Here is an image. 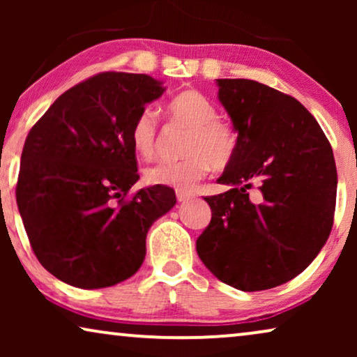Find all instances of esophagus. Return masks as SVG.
<instances>
[{"label":"esophagus","mask_w":357,"mask_h":357,"mask_svg":"<svg viewBox=\"0 0 357 357\" xmlns=\"http://www.w3.org/2000/svg\"><path fill=\"white\" fill-rule=\"evenodd\" d=\"M175 195H177V199H178L180 203H185V202H188V199L193 198V193L185 192V190H177V192H175Z\"/></svg>","instance_id":"esophagus-1"}]
</instances>
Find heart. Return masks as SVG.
<instances>
[{
	"label": "heart",
	"instance_id": "b5f03b06",
	"mask_svg": "<svg viewBox=\"0 0 357 357\" xmlns=\"http://www.w3.org/2000/svg\"><path fill=\"white\" fill-rule=\"evenodd\" d=\"M169 114L175 123L190 130L180 160H164L146 170V180L153 185H167L190 190L206 177L213 165L226 169L237 153V133L231 125L219 120L216 105L198 91H183L169 102ZM131 144L141 158L151 159L159 148L158 114L144 107L136 115L130 131Z\"/></svg>",
	"mask_w": 357,
	"mask_h": 357
}]
</instances>
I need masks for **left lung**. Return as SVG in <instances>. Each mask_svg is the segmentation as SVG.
Masks as SVG:
<instances>
[{
	"label": "left lung",
	"instance_id": "obj_1",
	"mask_svg": "<svg viewBox=\"0 0 357 357\" xmlns=\"http://www.w3.org/2000/svg\"><path fill=\"white\" fill-rule=\"evenodd\" d=\"M237 131V153L206 197L211 221L197 238L204 266L241 291H265L301 275L331 232L336 165L314 115L273 87L218 79ZM254 195L250 197V190Z\"/></svg>",
	"mask_w": 357,
	"mask_h": 357
}]
</instances>
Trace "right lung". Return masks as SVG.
Returning <instances> with one entry per match:
<instances>
[{
	"instance_id": "right-lung-1",
	"label": "right lung",
	"mask_w": 357,
	"mask_h": 357,
	"mask_svg": "<svg viewBox=\"0 0 357 357\" xmlns=\"http://www.w3.org/2000/svg\"><path fill=\"white\" fill-rule=\"evenodd\" d=\"M148 75L105 71L73 86L29 131L16 202L40 265L66 284L99 289L128 280L146 234L174 208L169 187L141 188L131 125L162 96Z\"/></svg>"
}]
</instances>
